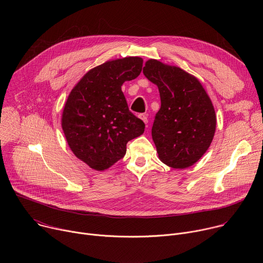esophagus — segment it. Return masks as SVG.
Segmentation results:
<instances>
[{
	"instance_id": "34e87169",
	"label": "esophagus",
	"mask_w": 263,
	"mask_h": 263,
	"mask_svg": "<svg viewBox=\"0 0 263 263\" xmlns=\"http://www.w3.org/2000/svg\"><path fill=\"white\" fill-rule=\"evenodd\" d=\"M138 117H139V119H140V120H142V122H143L144 124H147V117H146V115L141 114V115H139Z\"/></svg>"
}]
</instances>
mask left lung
<instances>
[{"mask_svg":"<svg viewBox=\"0 0 263 263\" xmlns=\"http://www.w3.org/2000/svg\"><path fill=\"white\" fill-rule=\"evenodd\" d=\"M142 71L160 93L161 107L152 127L159 159L173 168L192 166L214 136L216 118L210 98L200 81L180 67L149 59Z\"/></svg>","mask_w":263,"mask_h":263,"instance_id":"1","label":"left lung"}]
</instances>
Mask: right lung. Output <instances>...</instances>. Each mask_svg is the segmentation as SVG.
<instances>
[{
	"label": "right lung",
	"instance_id": "add662e5",
	"mask_svg": "<svg viewBox=\"0 0 263 263\" xmlns=\"http://www.w3.org/2000/svg\"><path fill=\"white\" fill-rule=\"evenodd\" d=\"M142 62L139 57L107 61L86 72L67 98L65 138L72 153L93 170L104 171L122 159L127 142L144 131L122 91L125 81L139 76Z\"/></svg>",
	"mask_w": 263,
	"mask_h": 263
}]
</instances>
